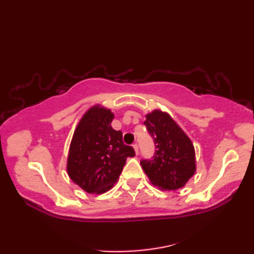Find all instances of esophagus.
Wrapping results in <instances>:
<instances>
[{
	"instance_id": "1",
	"label": "esophagus",
	"mask_w": 254,
	"mask_h": 254,
	"mask_svg": "<svg viewBox=\"0 0 254 254\" xmlns=\"http://www.w3.org/2000/svg\"><path fill=\"white\" fill-rule=\"evenodd\" d=\"M133 148H134V150H135V154L137 155L138 154V145L136 143L133 144Z\"/></svg>"
}]
</instances>
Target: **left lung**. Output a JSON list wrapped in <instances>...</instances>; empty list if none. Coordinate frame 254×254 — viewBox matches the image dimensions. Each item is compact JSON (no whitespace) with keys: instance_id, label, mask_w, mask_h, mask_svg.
I'll return each instance as SVG.
<instances>
[{"instance_id":"1","label":"left lung","mask_w":254,"mask_h":254,"mask_svg":"<svg viewBox=\"0 0 254 254\" xmlns=\"http://www.w3.org/2000/svg\"><path fill=\"white\" fill-rule=\"evenodd\" d=\"M146 126L153 137L155 153L142 159L141 166L154 186L177 190L195 172V152L191 139L165 112L155 110L146 116Z\"/></svg>"}]
</instances>
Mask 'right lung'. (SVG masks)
I'll return each mask as SVG.
<instances>
[{"label": "right lung", "instance_id": "right-lung-1", "mask_svg": "<svg viewBox=\"0 0 254 254\" xmlns=\"http://www.w3.org/2000/svg\"><path fill=\"white\" fill-rule=\"evenodd\" d=\"M113 113L93 107L79 121L69 146L67 174L87 193L110 190L119 179L127 157L135 156L122 141V132L111 127Z\"/></svg>", "mask_w": 254, "mask_h": 254}]
</instances>
